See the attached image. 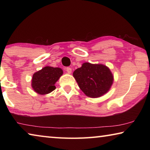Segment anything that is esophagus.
<instances>
[{"label":"esophagus","instance_id":"1","mask_svg":"<svg viewBox=\"0 0 150 150\" xmlns=\"http://www.w3.org/2000/svg\"><path fill=\"white\" fill-rule=\"evenodd\" d=\"M66 71H67V73H69V74L71 73V72H72V69H71V67H67Z\"/></svg>","mask_w":150,"mask_h":150}]
</instances>
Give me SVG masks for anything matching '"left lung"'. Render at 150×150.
<instances>
[{
    "instance_id": "8db88e82",
    "label": "left lung",
    "mask_w": 150,
    "mask_h": 150,
    "mask_svg": "<svg viewBox=\"0 0 150 150\" xmlns=\"http://www.w3.org/2000/svg\"><path fill=\"white\" fill-rule=\"evenodd\" d=\"M73 75L81 90L91 98H98L107 93L114 81L110 69L103 64L83 63Z\"/></svg>"
}]
</instances>
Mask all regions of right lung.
<instances>
[{
	"instance_id": "obj_1",
	"label": "right lung",
	"mask_w": 150,
	"mask_h": 150,
	"mask_svg": "<svg viewBox=\"0 0 150 150\" xmlns=\"http://www.w3.org/2000/svg\"><path fill=\"white\" fill-rule=\"evenodd\" d=\"M59 67L46 66L34 73L32 79V87L35 93L44 95L55 89V84L63 75Z\"/></svg>"
}]
</instances>
